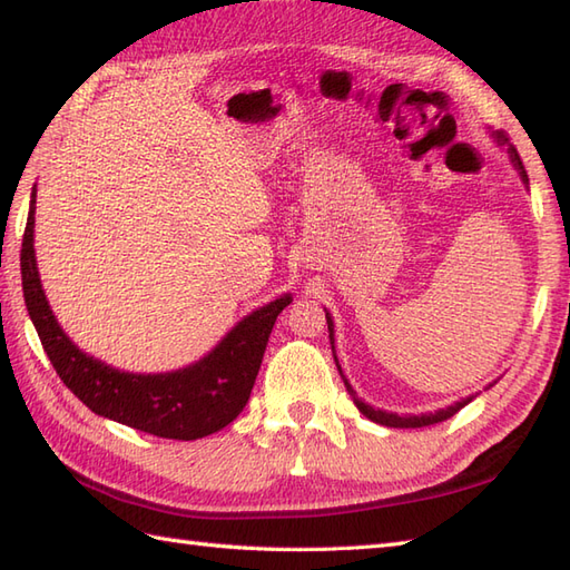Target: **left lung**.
<instances>
[{
  "label": "left lung",
  "instance_id": "8db88e82",
  "mask_svg": "<svg viewBox=\"0 0 570 570\" xmlns=\"http://www.w3.org/2000/svg\"><path fill=\"white\" fill-rule=\"evenodd\" d=\"M498 138H500V140H505V136H500V134H498ZM510 155H512V163H514V167L520 169L522 179L527 181V171H524V165H522V160H520L518 150L510 148ZM325 317H327L330 340H333V321H330V315H327V313H325ZM337 368H340V366H337ZM340 374H342V372H340ZM342 379H345V374H342ZM345 386H347L350 395L354 399L356 407H360V413H364L368 420H374V422H379V425H386V428H428V425H434V422H444V420H449L452 415H456L461 407L471 403V399H464V401H459V403L449 405V407H444V410H436V413H428V415H405V417H403V415H395V413H386V410H374L372 405L362 403L360 399H356V393H354V389L350 386V381H347V379H345Z\"/></svg>",
  "mask_w": 570,
  "mask_h": 570
}]
</instances>
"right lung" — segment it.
<instances>
[{
  "label": "right lung",
  "mask_w": 570,
  "mask_h": 570,
  "mask_svg": "<svg viewBox=\"0 0 570 570\" xmlns=\"http://www.w3.org/2000/svg\"><path fill=\"white\" fill-rule=\"evenodd\" d=\"M36 189L21 243V284L36 333L60 381L91 413L165 440H202L243 413L253 393L272 327L288 294L237 323L202 362L175 374H128L91 360L62 333L52 315L33 255Z\"/></svg>",
  "instance_id": "right-lung-1"
}]
</instances>
